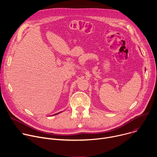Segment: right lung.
Returning <instances> with one entry per match:
<instances>
[{"instance_id": "1", "label": "right lung", "mask_w": 157, "mask_h": 157, "mask_svg": "<svg viewBox=\"0 0 157 157\" xmlns=\"http://www.w3.org/2000/svg\"><path fill=\"white\" fill-rule=\"evenodd\" d=\"M60 113H57V114H54V115H56V114H59ZM52 116H53V115H52Z\"/></svg>"}]
</instances>
